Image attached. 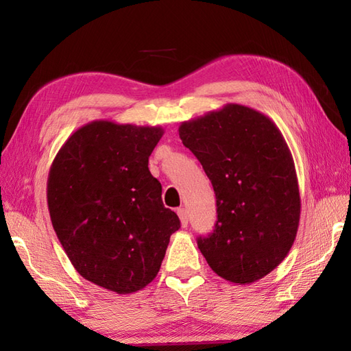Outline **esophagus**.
I'll return each instance as SVG.
<instances>
[{"instance_id":"1","label":"esophagus","mask_w":351,"mask_h":351,"mask_svg":"<svg viewBox=\"0 0 351 351\" xmlns=\"http://www.w3.org/2000/svg\"><path fill=\"white\" fill-rule=\"evenodd\" d=\"M178 215H180V220H181V225L185 228L189 225V214H187V210L185 208H178Z\"/></svg>"}]
</instances>
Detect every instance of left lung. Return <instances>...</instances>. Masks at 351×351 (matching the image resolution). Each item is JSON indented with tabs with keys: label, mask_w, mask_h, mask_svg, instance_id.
<instances>
[{
	"label": "left lung",
	"mask_w": 351,
	"mask_h": 351,
	"mask_svg": "<svg viewBox=\"0 0 351 351\" xmlns=\"http://www.w3.org/2000/svg\"><path fill=\"white\" fill-rule=\"evenodd\" d=\"M180 137L217 199L213 234L197 238L208 265L238 285L263 279L288 255L300 221L299 181L282 132L261 111L226 104L182 122Z\"/></svg>",
	"instance_id": "1"
}]
</instances>
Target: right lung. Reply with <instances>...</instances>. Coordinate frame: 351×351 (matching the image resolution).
<instances>
[{
  "label": "right lung",
  "mask_w": 351,
  "mask_h": 351,
  "mask_svg": "<svg viewBox=\"0 0 351 351\" xmlns=\"http://www.w3.org/2000/svg\"><path fill=\"white\" fill-rule=\"evenodd\" d=\"M162 134L161 126L93 121L64 141L49 169L48 210L66 255L84 279L117 294L156 278L181 228L147 167Z\"/></svg>",
  "instance_id": "obj_1"
}]
</instances>
